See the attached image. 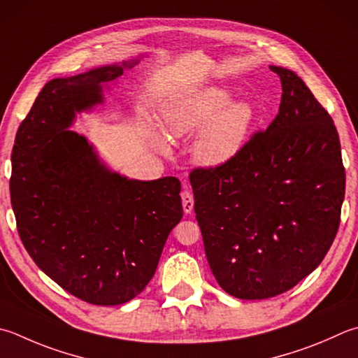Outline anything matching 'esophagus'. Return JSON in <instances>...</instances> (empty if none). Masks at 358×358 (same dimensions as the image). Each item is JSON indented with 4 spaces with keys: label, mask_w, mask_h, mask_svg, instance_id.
Wrapping results in <instances>:
<instances>
[{
    "label": "esophagus",
    "mask_w": 358,
    "mask_h": 358,
    "mask_svg": "<svg viewBox=\"0 0 358 358\" xmlns=\"http://www.w3.org/2000/svg\"><path fill=\"white\" fill-rule=\"evenodd\" d=\"M180 196H182V207H184V212L185 213H192L193 206H194V201H193L192 193L188 192V190H184V192H182Z\"/></svg>",
    "instance_id": "1"
}]
</instances>
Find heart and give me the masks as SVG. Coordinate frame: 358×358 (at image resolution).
<instances>
[{"label":"heart","mask_w":358,"mask_h":358,"mask_svg":"<svg viewBox=\"0 0 358 358\" xmlns=\"http://www.w3.org/2000/svg\"><path fill=\"white\" fill-rule=\"evenodd\" d=\"M166 131L174 138L200 131L192 148L193 160L207 170L231 164L245 150L257 124V110L251 101L235 99L222 85H207L180 93L162 109ZM154 143L166 150L164 136L151 132Z\"/></svg>","instance_id":"1"}]
</instances>
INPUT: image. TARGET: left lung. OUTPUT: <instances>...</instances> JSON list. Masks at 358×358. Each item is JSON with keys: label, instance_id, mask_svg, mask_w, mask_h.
Instances as JSON below:
<instances>
[{"label": "left lung", "instance_id": "obj_1", "mask_svg": "<svg viewBox=\"0 0 358 358\" xmlns=\"http://www.w3.org/2000/svg\"><path fill=\"white\" fill-rule=\"evenodd\" d=\"M279 113L231 164L190 174L215 279L238 299L288 292L318 268L340 226L346 173L334 120L282 66Z\"/></svg>", "mask_w": 358, "mask_h": 358}]
</instances>
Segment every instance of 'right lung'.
<instances>
[{
    "label": "right lung",
    "mask_w": 358,
    "mask_h": 358,
    "mask_svg": "<svg viewBox=\"0 0 358 358\" xmlns=\"http://www.w3.org/2000/svg\"><path fill=\"white\" fill-rule=\"evenodd\" d=\"M138 59L51 79L12 150L10 202L26 251L65 292L95 306L124 304L143 292L182 218L179 179L112 171L70 129Z\"/></svg>",
    "instance_id": "obj_1"
}]
</instances>
